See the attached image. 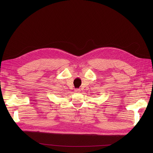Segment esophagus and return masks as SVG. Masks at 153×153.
Segmentation results:
<instances>
[{"label": "esophagus", "instance_id": "1", "mask_svg": "<svg viewBox=\"0 0 153 153\" xmlns=\"http://www.w3.org/2000/svg\"><path fill=\"white\" fill-rule=\"evenodd\" d=\"M81 92V89H77L75 90V92Z\"/></svg>", "mask_w": 153, "mask_h": 153}]
</instances>
